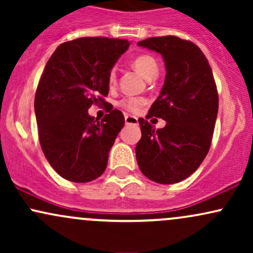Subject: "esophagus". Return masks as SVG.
I'll return each instance as SVG.
<instances>
[{
  "mask_svg": "<svg viewBox=\"0 0 253 253\" xmlns=\"http://www.w3.org/2000/svg\"><path fill=\"white\" fill-rule=\"evenodd\" d=\"M125 123L126 125H138V119L133 115H125Z\"/></svg>",
  "mask_w": 253,
  "mask_h": 253,
  "instance_id": "esophagus-1",
  "label": "esophagus"
}]
</instances>
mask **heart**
<instances>
[{"label":"heart","instance_id":"obj_1","mask_svg":"<svg viewBox=\"0 0 253 253\" xmlns=\"http://www.w3.org/2000/svg\"><path fill=\"white\" fill-rule=\"evenodd\" d=\"M133 66L141 76L145 78H150L152 75H157L158 72V65H157V62L153 59L151 56H147V54H141V56H138L133 60ZM109 83H114L115 81V69H112L109 72L108 76ZM145 103L144 98L139 97H128L125 98L120 102V106L123 108L129 110V112H138L140 109V107Z\"/></svg>","mask_w":253,"mask_h":253}]
</instances>
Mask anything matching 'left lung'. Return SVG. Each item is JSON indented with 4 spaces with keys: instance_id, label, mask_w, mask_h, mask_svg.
Segmentation results:
<instances>
[{
    "instance_id": "8db88e82",
    "label": "left lung",
    "mask_w": 253,
    "mask_h": 253,
    "mask_svg": "<svg viewBox=\"0 0 253 253\" xmlns=\"http://www.w3.org/2000/svg\"><path fill=\"white\" fill-rule=\"evenodd\" d=\"M164 59L167 75L147 117L167 121L156 129L139 119L141 139L135 146L139 169L151 181L173 184L189 177L210 151L219 96L207 58L194 42L173 36L138 42Z\"/></svg>"
}]
</instances>
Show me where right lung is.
Listing matches in <instances>:
<instances>
[{"label": "right lung", "instance_id": "obj_1", "mask_svg": "<svg viewBox=\"0 0 253 253\" xmlns=\"http://www.w3.org/2000/svg\"><path fill=\"white\" fill-rule=\"evenodd\" d=\"M128 47L126 39L80 38L60 43L43 69L34 98L39 141L51 167L68 181L86 183L106 170L124 114L112 107L97 121L88 109L107 103L109 72Z\"/></svg>", "mask_w": 253, "mask_h": 253}]
</instances>
